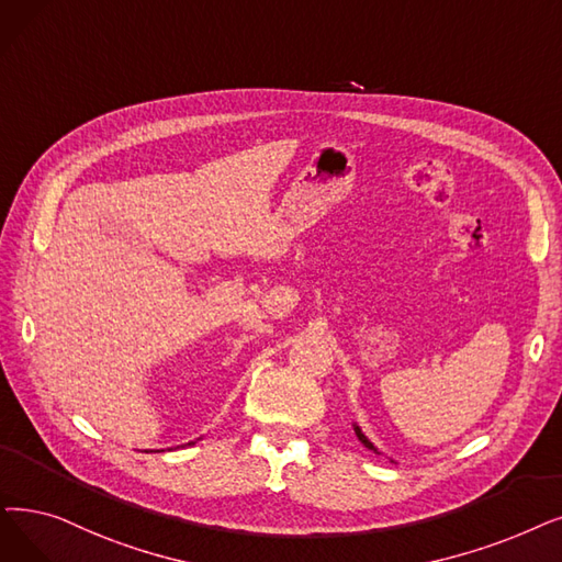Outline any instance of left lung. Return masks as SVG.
Masks as SVG:
<instances>
[{
	"label": "left lung",
	"instance_id": "obj_1",
	"mask_svg": "<svg viewBox=\"0 0 562 562\" xmlns=\"http://www.w3.org/2000/svg\"><path fill=\"white\" fill-rule=\"evenodd\" d=\"M353 429H356V436H358V441H360V443H362L364 448H370V450H374V452H376V448H374V446H372V443L368 441V436H364V434L360 431V427H356V425H353Z\"/></svg>",
	"mask_w": 562,
	"mask_h": 562
}]
</instances>
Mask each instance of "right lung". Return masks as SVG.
I'll use <instances>...</instances> for the list:
<instances>
[{
    "label": "right lung",
    "mask_w": 562,
    "mask_h": 562,
    "mask_svg": "<svg viewBox=\"0 0 562 562\" xmlns=\"http://www.w3.org/2000/svg\"><path fill=\"white\" fill-rule=\"evenodd\" d=\"M188 446H192V443H188Z\"/></svg>",
    "instance_id": "right-lung-1"
}]
</instances>
